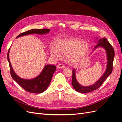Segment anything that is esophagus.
Instances as JSON below:
<instances>
[{"instance_id":"1","label":"esophagus","mask_w":122,"mask_h":122,"mask_svg":"<svg viewBox=\"0 0 122 122\" xmlns=\"http://www.w3.org/2000/svg\"><path fill=\"white\" fill-rule=\"evenodd\" d=\"M57 67L58 68H64L65 66H64V65L63 64H59L57 65Z\"/></svg>"}]
</instances>
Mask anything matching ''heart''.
Wrapping results in <instances>:
<instances>
[{
	"label": "heart",
	"instance_id": "obj_1",
	"mask_svg": "<svg viewBox=\"0 0 122 122\" xmlns=\"http://www.w3.org/2000/svg\"><path fill=\"white\" fill-rule=\"evenodd\" d=\"M89 49V44L79 39L67 38L62 39L57 42L56 47H51V54L55 57L61 54H67V60L71 63H76L85 57Z\"/></svg>",
	"mask_w": 122,
	"mask_h": 122
}]
</instances>
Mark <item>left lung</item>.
Segmentation results:
<instances>
[{
	"label": "left lung",
	"mask_w": 122,
	"mask_h": 122,
	"mask_svg": "<svg viewBox=\"0 0 122 122\" xmlns=\"http://www.w3.org/2000/svg\"><path fill=\"white\" fill-rule=\"evenodd\" d=\"M97 39L98 37H97ZM97 43V44L95 46L94 48V50H95L97 48L99 47H101L105 49L106 52V54H107V66H106V71L104 74L102 75V76L95 83H94L92 85L86 86L81 85L77 81L76 77V70L74 69L73 70L71 85H72L74 89L76 91L79 93H89L94 91V90L97 89L101 86L102 83L105 81L106 78L110 75L112 71L113 59L114 57V49L106 37H104L102 39H99Z\"/></svg>",
	"instance_id": "1"
}]
</instances>
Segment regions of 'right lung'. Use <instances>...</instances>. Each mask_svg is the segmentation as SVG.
Returning a JSON list of instances; mask_svg holds the SVG:
<instances>
[{
  "label": "right lung",
  "instance_id": "right-lung-1",
  "mask_svg": "<svg viewBox=\"0 0 122 122\" xmlns=\"http://www.w3.org/2000/svg\"><path fill=\"white\" fill-rule=\"evenodd\" d=\"M49 31L50 30L48 29H31L26 31V32L20 33V35H18L16 37V38L34 33L38 34H45L48 33ZM10 49V48H9L8 51L7 57L10 68L11 75L12 78L27 92L33 93H41L44 92L48 88L50 83L51 82L53 74L56 70V66L51 64L46 65L41 73L36 78H34L31 79H23L17 75V74L15 73L13 67L12 66L10 59H9Z\"/></svg>",
  "mask_w": 122,
  "mask_h": 122
}]
</instances>
